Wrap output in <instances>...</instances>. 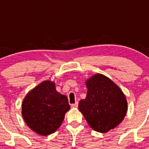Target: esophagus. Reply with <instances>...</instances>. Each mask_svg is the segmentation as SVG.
Segmentation results:
<instances>
[{"label": "esophagus", "instance_id": "obj_1", "mask_svg": "<svg viewBox=\"0 0 149 149\" xmlns=\"http://www.w3.org/2000/svg\"><path fill=\"white\" fill-rule=\"evenodd\" d=\"M71 107H73V108H77V107H78V102H76L75 104H71Z\"/></svg>", "mask_w": 149, "mask_h": 149}]
</instances>
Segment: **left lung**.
Instances as JSON below:
<instances>
[{
	"instance_id": "left-lung-1",
	"label": "left lung",
	"mask_w": 149,
	"mask_h": 149,
	"mask_svg": "<svg viewBox=\"0 0 149 149\" xmlns=\"http://www.w3.org/2000/svg\"><path fill=\"white\" fill-rule=\"evenodd\" d=\"M87 93L79 103V110L94 131L106 133L124 120L127 111L125 93L117 84L100 73L86 79Z\"/></svg>"
}]
</instances>
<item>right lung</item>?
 <instances>
[{"mask_svg": "<svg viewBox=\"0 0 149 149\" xmlns=\"http://www.w3.org/2000/svg\"><path fill=\"white\" fill-rule=\"evenodd\" d=\"M70 109L67 97L56 91L55 82L45 80L24 97L22 115L33 132L46 136L60 127Z\"/></svg>", "mask_w": 149, "mask_h": 149, "instance_id": "obj_1", "label": "right lung"}]
</instances>
